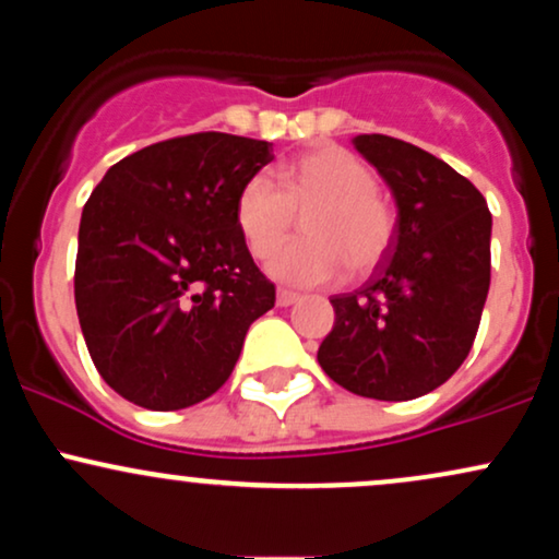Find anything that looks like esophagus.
<instances>
[{"label": "esophagus", "instance_id": "esophagus-1", "mask_svg": "<svg viewBox=\"0 0 559 559\" xmlns=\"http://www.w3.org/2000/svg\"><path fill=\"white\" fill-rule=\"evenodd\" d=\"M297 299H299V294L288 292V288H278V294H275V301H278V307H292Z\"/></svg>", "mask_w": 559, "mask_h": 559}]
</instances>
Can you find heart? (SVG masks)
I'll return each instance as SVG.
<instances>
[{
  "label": "heart",
  "mask_w": 559,
  "mask_h": 559,
  "mask_svg": "<svg viewBox=\"0 0 559 559\" xmlns=\"http://www.w3.org/2000/svg\"><path fill=\"white\" fill-rule=\"evenodd\" d=\"M376 173L342 146H320L278 168V186L252 176L239 189L234 223L243 247L258 260L271 258L293 225L307 212L302 233L267 262L281 284L323 286L344 273L370 271L394 239V213L376 194Z\"/></svg>",
  "instance_id": "1"
}]
</instances>
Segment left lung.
I'll return each instance as SVG.
<instances>
[{
    "label": "left lung",
    "instance_id": "obj_1",
    "mask_svg": "<svg viewBox=\"0 0 559 559\" xmlns=\"http://www.w3.org/2000/svg\"><path fill=\"white\" fill-rule=\"evenodd\" d=\"M355 150L386 181L396 228L368 284L331 299L320 368L352 394L404 402L465 362L491 281V213L480 191L407 141L360 133Z\"/></svg>",
    "mask_w": 559,
    "mask_h": 559
}]
</instances>
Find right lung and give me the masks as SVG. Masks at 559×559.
Listing matches in <instances>:
<instances>
[{
	"instance_id": "1",
	"label": "right lung",
	"mask_w": 559,
	"mask_h": 559,
	"mask_svg": "<svg viewBox=\"0 0 559 559\" xmlns=\"http://www.w3.org/2000/svg\"><path fill=\"white\" fill-rule=\"evenodd\" d=\"M273 144L230 133L159 141L115 163L79 228L75 310L88 355L128 402L183 409L228 381L275 286L234 223Z\"/></svg>"
}]
</instances>
